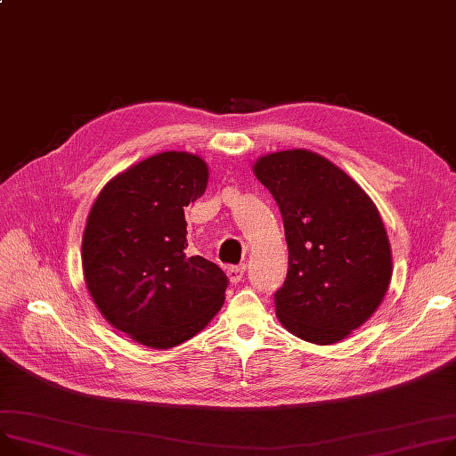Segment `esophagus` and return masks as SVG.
Returning a JSON list of instances; mask_svg holds the SVG:
<instances>
[{
  "mask_svg": "<svg viewBox=\"0 0 456 456\" xmlns=\"http://www.w3.org/2000/svg\"><path fill=\"white\" fill-rule=\"evenodd\" d=\"M244 273H246V265H231L227 267V277L232 284L240 282L241 279H244Z\"/></svg>",
  "mask_w": 456,
  "mask_h": 456,
  "instance_id": "34e87169",
  "label": "esophagus"
}]
</instances>
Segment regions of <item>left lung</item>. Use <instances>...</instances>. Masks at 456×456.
<instances>
[{
	"mask_svg": "<svg viewBox=\"0 0 456 456\" xmlns=\"http://www.w3.org/2000/svg\"><path fill=\"white\" fill-rule=\"evenodd\" d=\"M255 174L284 222L289 256L286 281L275 291L281 322L315 345L345 339L381 305L392 275L376 205L315 151L269 154L256 161Z\"/></svg>",
	"mask_w": 456,
	"mask_h": 456,
	"instance_id": "left-lung-1",
	"label": "left lung"
}]
</instances>
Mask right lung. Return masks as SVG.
Wrapping results in <instances>:
<instances>
[{"mask_svg": "<svg viewBox=\"0 0 456 456\" xmlns=\"http://www.w3.org/2000/svg\"><path fill=\"white\" fill-rule=\"evenodd\" d=\"M207 165L163 151L113 177L87 216L84 279L110 324L151 348L194 338L224 305L225 273L187 253L185 210L207 189Z\"/></svg>", "mask_w": 456, "mask_h": 456, "instance_id": "add662e5", "label": "right lung"}]
</instances>
